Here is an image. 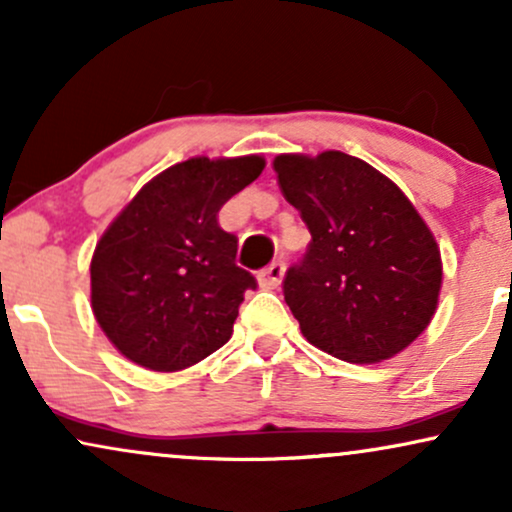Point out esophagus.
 <instances>
[{"mask_svg": "<svg viewBox=\"0 0 512 512\" xmlns=\"http://www.w3.org/2000/svg\"><path fill=\"white\" fill-rule=\"evenodd\" d=\"M285 270L287 266L282 261H275L273 266L263 268L261 273H258V285H261L263 289H275L282 285V277H285Z\"/></svg>", "mask_w": 512, "mask_h": 512, "instance_id": "1", "label": "esophagus"}]
</instances>
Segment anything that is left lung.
I'll list each match as a JSON object with an SVG mask.
<instances>
[{"label": "left lung", "mask_w": 512, "mask_h": 512, "mask_svg": "<svg viewBox=\"0 0 512 512\" xmlns=\"http://www.w3.org/2000/svg\"><path fill=\"white\" fill-rule=\"evenodd\" d=\"M311 244L287 270L285 301L313 346L349 363H380L430 325L441 258L430 227L380 170L342 151L273 161Z\"/></svg>", "instance_id": "8db88e82"}]
</instances>
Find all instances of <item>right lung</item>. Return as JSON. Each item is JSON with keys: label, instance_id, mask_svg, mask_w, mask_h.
<instances>
[{"label": "right lung", "instance_id": "obj_1", "mask_svg": "<svg viewBox=\"0 0 512 512\" xmlns=\"http://www.w3.org/2000/svg\"><path fill=\"white\" fill-rule=\"evenodd\" d=\"M261 156L175 163L147 182L99 239L92 311L132 363L175 372L204 361L232 337L246 289L237 237L218 211L261 175Z\"/></svg>", "mask_w": 512, "mask_h": 512}]
</instances>
